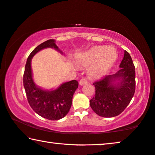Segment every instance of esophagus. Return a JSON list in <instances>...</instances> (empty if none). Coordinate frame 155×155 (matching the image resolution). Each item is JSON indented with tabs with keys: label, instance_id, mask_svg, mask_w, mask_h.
<instances>
[{
	"label": "esophagus",
	"instance_id": "esophagus-1",
	"mask_svg": "<svg viewBox=\"0 0 155 155\" xmlns=\"http://www.w3.org/2000/svg\"><path fill=\"white\" fill-rule=\"evenodd\" d=\"M87 83V81L86 78H82L80 80V81H79V85H84L85 84H86Z\"/></svg>",
	"mask_w": 155,
	"mask_h": 155
}]
</instances>
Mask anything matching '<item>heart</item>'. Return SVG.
<instances>
[{"mask_svg": "<svg viewBox=\"0 0 155 155\" xmlns=\"http://www.w3.org/2000/svg\"><path fill=\"white\" fill-rule=\"evenodd\" d=\"M117 58V53L113 47L97 46L92 48L83 55L80 62L85 65H91L89 73L92 77L104 74Z\"/></svg>", "mask_w": 155, "mask_h": 155, "instance_id": "1", "label": "heart"}]
</instances>
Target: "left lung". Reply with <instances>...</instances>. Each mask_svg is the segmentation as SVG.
Listing matches in <instances>:
<instances>
[{
    "label": "left lung",
    "instance_id": "8db88e82",
    "mask_svg": "<svg viewBox=\"0 0 155 155\" xmlns=\"http://www.w3.org/2000/svg\"><path fill=\"white\" fill-rule=\"evenodd\" d=\"M120 68L117 73L105 76L93 84L95 95L90 101V105L100 116L112 117L120 115L134 94L135 67L127 51Z\"/></svg>",
    "mask_w": 155,
    "mask_h": 155
}]
</instances>
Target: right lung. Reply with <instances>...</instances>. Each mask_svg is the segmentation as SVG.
Listing matches in <instances>:
<instances>
[{"mask_svg": "<svg viewBox=\"0 0 155 155\" xmlns=\"http://www.w3.org/2000/svg\"><path fill=\"white\" fill-rule=\"evenodd\" d=\"M45 48L59 50L54 40H48L40 44L31 53L28 58L23 77V82L27 100L36 114L50 120L63 118L70 111L73 94L78 88L77 81L64 83L55 91H44L35 84L31 70V59L35 54Z\"/></svg>", "mask_w": 155, "mask_h": 155, "instance_id": "1", "label": "right lung"}]
</instances>
